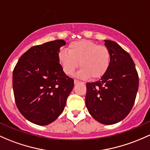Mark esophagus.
<instances>
[{
  "label": "esophagus",
  "instance_id": "34e87169",
  "mask_svg": "<svg viewBox=\"0 0 150 150\" xmlns=\"http://www.w3.org/2000/svg\"><path fill=\"white\" fill-rule=\"evenodd\" d=\"M81 83V82H80V80H76V79H75V80H74V83H75V85H76V84H78V83Z\"/></svg>",
  "mask_w": 150,
  "mask_h": 150
}]
</instances>
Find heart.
I'll use <instances>...</instances> for the list:
<instances>
[{"mask_svg": "<svg viewBox=\"0 0 150 150\" xmlns=\"http://www.w3.org/2000/svg\"><path fill=\"white\" fill-rule=\"evenodd\" d=\"M111 59V53L106 47L88 40L72 42L68 51L63 50L58 53V60L67 75H72L80 62L81 69L78 75L81 78L102 77L109 68Z\"/></svg>", "mask_w": 150, "mask_h": 150, "instance_id": "heart-1", "label": "heart"}]
</instances>
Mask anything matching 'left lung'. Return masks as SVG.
<instances>
[{
    "instance_id": "obj_1",
    "label": "left lung",
    "mask_w": 150,
    "mask_h": 150,
    "mask_svg": "<svg viewBox=\"0 0 150 150\" xmlns=\"http://www.w3.org/2000/svg\"><path fill=\"white\" fill-rule=\"evenodd\" d=\"M104 42L111 53V64L100 80L86 83V105L96 121L111 125L123 120L132 110L139 76L130 54L115 42Z\"/></svg>"
}]
</instances>
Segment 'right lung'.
Here are the masks:
<instances>
[{
  "label": "right lung",
  "instance_id": "1",
  "mask_svg": "<svg viewBox=\"0 0 150 150\" xmlns=\"http://www.w3.org/2000/svg\"><path fill=\"white\" fill-rule=\"evenodd\" d=\"M62 39L34 46L21 55L13 71L16 106L27 120L45 126L62 113L74 80L58 60Z\"/></svg>",
  "mask_w": 150,
  "mask_h": 150
}]
</instances>
